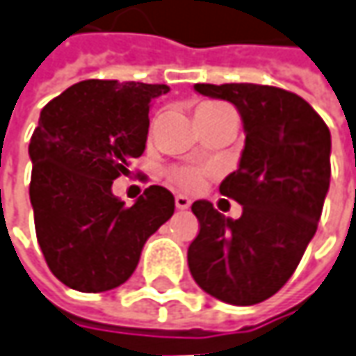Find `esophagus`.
Masks as SVG:
<instances>
[{"mask_svg":"<svg viewBox=\"0 0 356 356\" xmlns=\"http://www.w3.org/2000/svg\"><path fill=\"white\" fill-rule=\"evenodd\" d=\"M175 207H177L179 211H185V209H189L191 207V199L189 197H185V195H177V197H175Z\"/></svg>","mask_w":356,"mask_h":356,"instance_id":"esophagus-1","label":"esophagus"}]
</instances>
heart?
<instances>
[{"label": "heart", "mask_w": 356, "mask_h": 356, "mask_svg": "<svg viewBox=\"0 0 356 356\" xmlns=\"http://www.w3.org/2000/svg\"><path fill=\"white\" fill-rule=\"evenodd\" d=\"M201 108H227V106L209 102V104H202ZM169 179L177 185L179 189L197 191L202 185V171L199 167L179 165L173 167V169L169 171Z\"/></svg>", "instance_id": "obj_1"}]
</instances>
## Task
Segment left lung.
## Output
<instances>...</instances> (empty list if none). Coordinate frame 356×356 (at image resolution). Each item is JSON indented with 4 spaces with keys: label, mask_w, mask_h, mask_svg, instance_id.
Here are the masks:
<instances>
[{
    "label": "left lung",
    "mask_w": 356,
    "mask_h": 356,
    "mask_svg": "<svg viewBox=\"0 0 356 356\" xmlns=\"http://www.w3.org/2000/svg\"><path fill=\"white\" fill-rule=\"evenodd\" d=\"M227 100L244 124V149L220 195L242 204L240 218L195 201L199 234L191 242V276L216 300L254 305L296 272L313 238L331 179V134L301 96L262 84H195Z\"/></svg>",
    "instance_id": "left-lung-1"
}]
</instances>
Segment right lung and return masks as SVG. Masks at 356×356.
I'll return each instance as SVG.
<instances>
[{"label": "right lung", "mask_w": 356, "mask_h": 356, "mask_svg": "<svg viewBox=\"0 0 356 356\" xmlns=\"http://www.w3.org/2000/svg\"><path fill=\"white\" fill-rule=\"evenodd\" d=\"M167 92V84L82 80L41 110L29 143V197L47 266L68 288L122 286L145 240L173 215L165 187H147L131 207L112 193L145 149L149 106Z\"/></svg>", "instance_id": "obj_1"}]
</instances>
